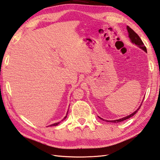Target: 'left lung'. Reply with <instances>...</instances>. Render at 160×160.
<instances>
[{"label":"left lung","instance_id":"obj_1","mask_svg":"<svg viewBox=\"0 0 160 160\" xmlns=\"http://www.w3.org/2000/svg\"><path fill=\"white\" fill-rule=\"evenodd\" d=\"M127 30H128V37L130 39V41L133 44H135V45H136L138 47H139L140 49H142V50H144L145 52L147 53V48L145 47V46L144 45V43L142 42V41L141 40V39L140 38V37L138 35V34H136V33L133 31V30L129 27H127ZM143 102V101H142ZM141 105H142V103L140 105V106L138 107V108L136 110H135V112H133V113H132L131 114L129 115H128L127 117H125L123 118H119V119H117V120H113V121H107L106 120V121L107 122H121L122 121L124 120H126V119H128L129 118H130L132 117H133V115H134L137 112H138V110L140 109V108L141 106ZM100 119H102L103 121H104V119H103V118H102L101 117H98Z\"/></svg>","mask_w":160,"mask_h":160}]
</instances>
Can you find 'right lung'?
Masks as SVG:
<instances>
[{"label":"right lung","instance_id":"obj_1","mask_svg":"<svg viewBox=\"0 0 160 160\" xmlns=\"http://www.w3.org/2000/svg\"><path fill=\"white\" fill-rule=\"evenodd\" d=\"M68 112H67V114H68ZM67 114H66V116L64 117V118H63V119L61 121H64L65 118H66V117H67ZM61 122H55V123H54V124H52V125H50V126H57V125H58V123H60Z\"/></svg>","mask_w":160,"mask_h":160}]
</instances>
